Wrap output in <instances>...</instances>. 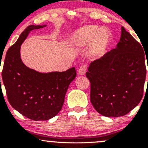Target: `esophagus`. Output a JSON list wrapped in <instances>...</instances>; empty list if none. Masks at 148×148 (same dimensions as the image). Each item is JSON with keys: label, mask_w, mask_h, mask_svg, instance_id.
Wrapping results in <instances>:
<instances>
[{"label": "esophagus", "mask_w": 148, "mask_h": 148, "mask_svg": "<svg viewBox=\"0 0 148 148\" xmlns=\"http://www.w3.org/2000/svg\"><path fill=\"white\" fill-rule=\"evenodd\" d=\"M86 70H87V67L86 65H81L79 68L78 70V74L79 75H84L86 74Z\"/></svg>", "instance_id": "34e87169"}]
</instances>
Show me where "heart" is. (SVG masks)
<instances>
[{"mask_svg":"<svg viewBox=\"0 0 148 148\" xmlns=\"http://www.w3.org/2000/svg\"><path fill=\"white\" fill-rule=\"evenodd\" d=\"M70 42L75 46L86 45L93 42L92 53L97 56L105 51L111 42V36L106 30L95 25H88L80 30Z\"/></svg>","mask_w":148,"mask_h":148,"instance_id":"b5f03b06","label":"heart"}]
</instances>
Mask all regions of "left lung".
Returning a JSON list of instances; mask_svg holds the SVG:
<instances>
[{
    "label": "left lung",
    "instance_id": "8db88e82",
    "mask_svg": "<svg viewBox=\"0 0 148 148\" xmlns=\"http://www.w3.org/2000/svg\"><path fill=\"white\" fill-rule=\"evenodd\" d=\"M144 51L123 26L115 49L90 64L86 75L90 82V101L98 113L123 116L140 103L146 76Z\"/></svg>",
    "mask_w": 148,
    "mask_h": 148
}]
</instances>
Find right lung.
Masks as SVG:
<instances>
[{
    "label": "right lung",
    "mask_w": 148,
    "mask_h": 148,
    "mask_svg": "<svg viewBox=\"0 0 148 148\" xmlns=\"http://www.w3.org/2000/svg\"><path fill=\"white\" fill-rule=\"evenodd\" d=\"M46 25H31L22 32L7 51L2 71L3 82L11 106L35 121L49 120L59 113L69 84L76 76L74 67L65 72L41 73L22 62L21 44L30 31Z\"/></svg>",
    "instance_id": "1"
}]
</instances>
